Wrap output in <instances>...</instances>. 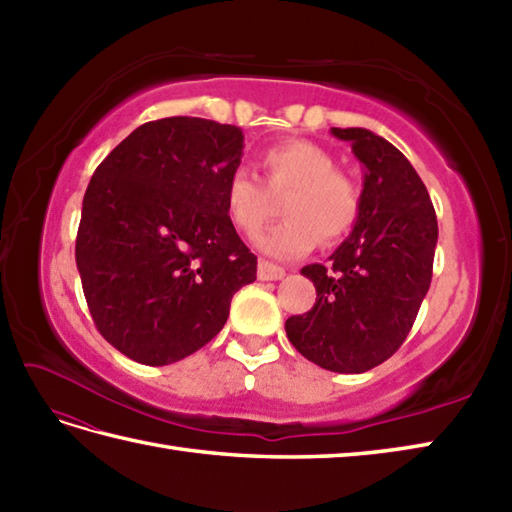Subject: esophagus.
I'll use <instances>...</instances> for the list:
<instances>
[{"label": "esophagus", "instance_id": "obj_1", "mask_svg": "<svg viewBox=\"0 0 512 512\" xmlns=\"http://www.w3.org/2000/svg\"><path fill=\"white\" fill-rule=\"evenodd\" d=\"M257 277L262 279V281H277V279H284L286 277V270L275 266V264H270V262H264V259H259Z\"/></svg>", "mask_w": 512, "mask_h": 512}]
</instances>
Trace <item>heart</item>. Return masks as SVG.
<instances>
[{
  "label": "heart",
  "mask_w": 512,
  "mask_h": 512,
  "mask_svg": "<svg viewBox=\"0 0 512 512\" xmlns=\"http://www.w3.org/2000/svg\"><path fill=\"white\" fill-rule=\"evenodd\" d=\"M262 183L253 171L237 169L224 189L228 220L237 231L257 233L275 213V200L286 194L284 222L255 237L264 255L290 262L321 244L339 242L361 213V187L341 169L328 149L310 140H286L259 158Z\"/></svg>",
  "instance_id": "obj_1"
}]
</instances>
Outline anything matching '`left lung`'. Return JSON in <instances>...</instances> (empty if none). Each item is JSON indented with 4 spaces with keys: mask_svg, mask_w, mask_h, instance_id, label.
Segmentation results:
<instances>
[{
    "mask_svg": "<svg viewBox=\"0 0 512 512\" xmlns=\"http://www.w3.org/2000/svg\"><path fill=\"white\" fill-rule=\"evenodd\" d=\"M363 162L361 213L328 264L301 268L317 303L286 321L290 343L323 369L367 372L405 343L427 295L438 220L424 182L385 138L363 127H332Z\"/></svg>",
    "mask_w": 512,
    "mask_h": 512,
    "instance_id": "left-lung-1",
    "label": "left lung"
}]
</instances>
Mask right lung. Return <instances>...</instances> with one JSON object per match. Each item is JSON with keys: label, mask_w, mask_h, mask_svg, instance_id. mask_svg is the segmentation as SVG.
<instances>
[{"label": "right lung", "mask_w": 512, "mask_h": 512, "mask_svg": "<svg viewBox=\"0 0 512 512\" xmlns=\"http://www.w3.org/2000/svg\"><path fill=\"white\" fill-rule=\"evenodd\" d=\"M242 149L235 125L171 116L134 129L96 167L76 268L96 330L132 361L160 367L198 352L257 279L224 204Z\"/></svg>", "instance_id": "add662e5"}]
</instances>
